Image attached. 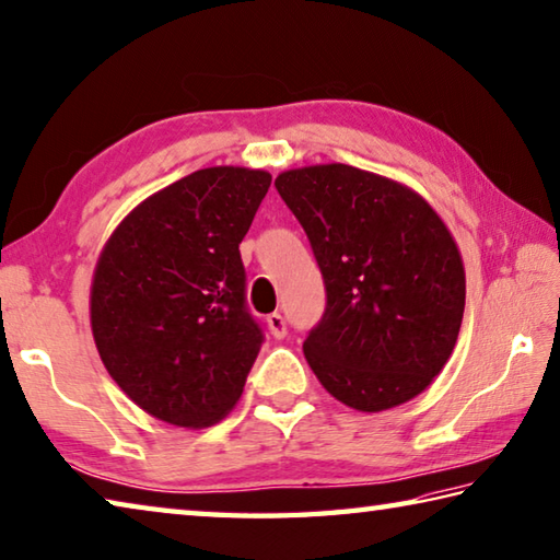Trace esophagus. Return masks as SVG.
I'll list each match as a JSON object with an SVG mask.
<instances>
[{
    "label": "esophagus",
    "instance_id": "esophagus-1",
    "mask_svg": "<svg viewBox=\"0 0 560 560\" xmlns=\"http://www.w3.org/2000/svg\"><path fill=\"white\" fill-rule=\"evenodd\" d=\"M267 325H269V332L273 335V338H277V340L287 338L289 328H287V320H283V315H281V313H271L269 318H267Z\"/></svg>",
    "mask_w": 560,
    "mask_h": 560
}]
</instances>
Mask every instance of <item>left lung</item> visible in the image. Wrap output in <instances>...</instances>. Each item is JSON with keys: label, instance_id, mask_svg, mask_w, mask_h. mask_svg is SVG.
Instances as JSON below:
<instances>
[{"label": "left lung", "instance_id": "8db88e82", "mask_svg": "<svg viewBox=\"0 0 560 560\" xmlns=\"http://www.w3.org/2000/svg\"><path fill=\"white\" fill-rule=\"evenodd\" d=\"M279 196L306 230L325 293L303 354L335 399L377 413L419 396L448 362L465 311L451 230L419 192L370 171H283Z\"/></svg>", "mask_w": 560, "mask_h": 560}]
</instances>
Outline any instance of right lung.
I'll return each mask as SVG.
<instances>
[{
  "mask_svg": "<svg viewBox=\"0 0 560 560\" xmlns=\"http://www.w3.org/2000/svg\"><path fill=\"white\" fill-rule=\"evenodd\" d=\"M269 186L259 168H200L141 200L100 252L90 289L100 360L154 419L206 429L240 401L264 340L240 242Z\"/></svg>",
  "mask_w": 560,
  "mask_h": 560,
  "instance_id": "right-lung-1",
  "label": "right lung"
}]
</instances>
